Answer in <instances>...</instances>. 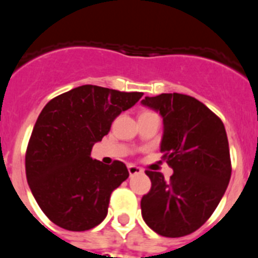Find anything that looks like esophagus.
I'll use <instances>...</instances> for the list:
<instances>
[{
  "label": "esophagus",
  "mask_w": 258,
  "mask_h": 258,
  "mask_svg": "<svg viewBox=\"0 0 258 258\" xmlns=\"http://www.w3.org/2000/svg\"><path fill=\"white\" fill-rule=\"evenodd\" d=\"M127 170H129V174L131 175L140 174V173H142V169H141L140 166H136V165H133V164H129V165H127Z\"/></svg>",
  "instance_id": "34e87169"
}]
</instances>
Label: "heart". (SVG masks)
Instances as JSON below:
<instances>
[{
	"label": "heart",
	"instance_id": "b5f03b06",
	"mask_svg": "<svg viewBox=\"0 0 258 258\" xmlns=\"http://www.w3.org/2000/svg\"><path fill=\"white\" fill-rule=\"evenodd\" d=\"M146 113H154V112H151V111H146V112H143L142 115H146ZM154 115H156V113H154Z\"/></svg>",
	"mask_w": 258,
	"mask_h": 258
}]
</instances>
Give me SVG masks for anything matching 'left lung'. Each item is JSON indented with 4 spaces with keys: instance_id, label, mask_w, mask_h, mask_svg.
<instances>
[{
    "instance_id": "1",
    "label": "left lung",
    "mask_w": 258,
    "mask_h": 258,
    "mask_svg": "<svg viewBox=\"0 0 258 258\" xmlns=\"http://www.w3.org/2000/svg\"><path fill=\"white\" fill-rule=\"evenodd\" d=\"M142 104L163 116L160 151L174 172L165 181L160 172L146 170L151 190L141 200L142 217L161 236L188 235L211 217L229 184L226 131L216 113L190 95L146 97Z\"/></svg>"
}]
</instances>
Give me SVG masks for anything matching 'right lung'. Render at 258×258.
<instances>
[{"instance_id": "right-lung-1", "label": "right lung", "mask_w": 258, "mask_h": 258, "mask_svg": "<svg viewBox=\"0 0 258 258\" xmlns=\"http://www.w3.org/2000/svg\"><path fill=\"white\" fill-rule=\"evenodd\" d=\"M143 93L83 85L58 95L41 111L26 152V175L36 202L51 222L85 231L106 218L111 194L129 177L122 161L90 157L93 145Z\"/></svg>"}]
</instances>
